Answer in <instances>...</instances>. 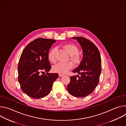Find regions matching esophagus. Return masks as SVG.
Listing matches in <instances>:
<instances>
[{"label": "esophagus", "mask_w": 126, "mask_h": 126, "mask_svg": "<svg viewBox=\"0 0 126 126\" xmlns=\"http://www.w3.org/2000/svg\"><path fill=\"white\" fill-rule=\"evenodd\" d=\"M64 76V75L63 74H59V77H62V76Z\"/></svg>", "instance_id": "esophagus-1"}]
</instances>
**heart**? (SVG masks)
Here are the masks:
<instances>
[{"instance_id": "1", "label": "heart", "mask_w": 126, "mask_h": 126, "mask_svg": "<svg viewBox=\"0 0 126 126\" xmlns=\"http://www.w3.org/2000/svg\"><path fill=\"white\" fill-rule=\"evenodd\" d=\"M63 48L70 55V59L74 64L78 65L82 61V57L78 52L79 48L77 45L73 43H68L63 46ZM56 48H52L48 53V59L52 63H55L56 59L55 57ZM73 65L71 62L65 63H58L52 67L53 72L59 74H65L72 68Z\"/></svg>"}]
</instances>
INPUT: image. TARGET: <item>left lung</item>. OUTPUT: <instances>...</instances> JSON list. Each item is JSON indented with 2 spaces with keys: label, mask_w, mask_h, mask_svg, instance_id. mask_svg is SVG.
I'll return each instance as SVG.
<instances>
[{
  "label": "left lung",
  "mask_w": 126,
  "mask_h": 126,
  "mask_svg": "<svg viewBox=\"0 0 126 126\" xmlns=\"http://www.w3.org/2000/svg\"><path fill=\"white\" fill-rule=\"evenodd\" d=\"M73 38L77 39L80 43L83 57L79 66L72 71L80 76H71L67 89L71 95L82 98L91 94L99 83L101 58L98 48L92 42L83 37Z\"/></svg>",
  "instance_id": "1"
}]
</instances>
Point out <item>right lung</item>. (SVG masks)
I'll return each instance as SVG.
<instances>
[{
	"mask_svg": "<svg viewBox=\"0 0 126 126\" xmlns=\"http://www.w3.org/2000/svg\"><path fill=\"white\" fill-rule=\"evenodd\" d=\"M56 40L37 38L24 49L18 65V80L22 91L29 97L39 99L48 95L58 73H48L51 68L48 53ZM47 72L45 75L41 73Z\"/></svg>",
	"mask_w": 126,
	"mask_h": 126,
	"instance_id": "obj_1",
	"label": "right lung"
}]
</instances>
